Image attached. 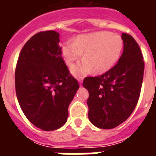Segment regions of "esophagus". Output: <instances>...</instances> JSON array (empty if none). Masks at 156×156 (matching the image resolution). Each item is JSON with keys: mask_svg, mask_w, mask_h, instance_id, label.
<instances>
[{"mask_svg": "<svg viewBox=\"0 0 156 156\" xmlns=\"http://www.w3.org/2000/svg\"><path fill=\"white\" fill-rule=\"evenodd\" d=\"M78 83H80V84H82V83H83V77H82V78H78Z\"/></svg>", "mask_w": 156, "mask_h": 156, "instance_id": "esophagus-1", "label": "esophagus"}]
</instances>
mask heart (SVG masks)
<instances>
[{"label": "heart", "mask_w": 156, "mask_h": 156, "mask_svg": "<svg viewBox=\"0 0 156 156\" xmlns=\"http://www.w3.org/2000/svg\"><path fill=\"white\" fill-rule=\"evenodd\" d=\"M123 47V40L119 35L96 31L78 35L73 41L62 44L61 50L68 66L80 58L84 51V58L70 68L71 73L79 78L95 70L97 73L110 70L119 61Z\"/></svg>", "instance_id": "heart-1"}]
</instances>
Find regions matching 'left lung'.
<instances>
[{
	"mask_svg": "<svg viewBox=\"0 0 156 156\" xmlns=\"http://www.w3.org/2000/svg\"><path fill=\"white\" fill-rule=\"evenodd\" d=\"M123 52L116 66L97 77H87L88 118L95 126L108 129L126 121L138 104L144 73L143 54L131 35L122 33Z\"/></svg>",
	"mask_w": 156,
	"mask_h": 156,
	"instance_id": "8db88e82",
	"label": "left lung"
}]
</instances>
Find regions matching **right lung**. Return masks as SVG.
<instances>
[{"mask_svg":"<svg viewBox=\"0 0 156 156\" xmlns=\"http://www.w3.org/2000/svg\"><path fill=\"white\" fill-rule=\"evenodd\" d=\"M60 35L39 32L23 46L15 71L21 108L37 128L55 130L66 124L68 108L79 88L61 56Z\"/></svg>","mask_w":156,"mask_h":156,"instance_id":"obj_1","label":"right lung"}]
</instances>
